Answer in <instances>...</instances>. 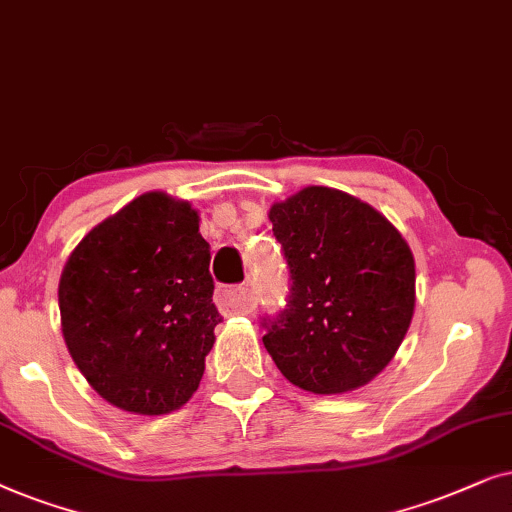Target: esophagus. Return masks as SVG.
I'll list each match as a JSON object with an SVG mask.
<instances>
[{
	"mask_svg": "<svg viewBox=\"0 0 512 512\" xmlns=\"http://www.w3.org/2000/svg\"><path fill=\"white\" fill-rule=\"evenodd\" d=\"M257 290L250 285H241V288H217L215 302L224 313H252L257 306Z\"/></svg>",
	"mask_w": 512,
	"mask_h": 512,
	"instance_id": "esophagus-1",
	"label": "esophagus"
}]
</instances>
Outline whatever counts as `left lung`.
Wrapping results in <instances>:
<instances>
[{
    "label": "left lung",
    "mask_w": 512,
    "mask_h": 512,
    "mask_svg": "<svg viewBox=\"0 0 512 512\" xmlns=\"http://www.w3.org/2000/svg\"><path fill=\"white\" fill-rule=\"evenodd\" d=\"M292 288L264 318V349L290 384L318 395L356 391L391 363L414 316V255L370 203L304 187L269 208Z\"/></svg>",
    "instance_id": "left-lung-1"
}]
</instances>
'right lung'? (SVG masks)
Returning a JSON list of instances; mask_svg holds the SVG:
<instances>
[{
	"label": "right lung",
	"instance_id": "obj_1",
	"mask_svg": "<svg viewBox=\"0 0 512 512\" xmlns=\"http://www.w3.org/2000/svg\"><path fill=\"white\" fill-rule=\"evenodd\" d=\"M199 210L147 192L109 215L67 257L58 285L67 351L93 391L159 417L192 398L222 316Z\"/></svg>",
	"mask_w": 512,
	"mask_h": 512
}]
</instances>
